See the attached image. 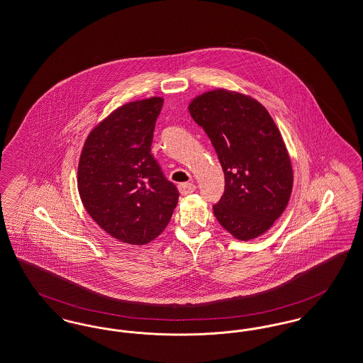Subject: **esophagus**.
I'll list each match as a JSON object with an SVG mask.
<instances>
[{"instance_id": "1", "label": "esophagus", "mask_w": 363, "mask_h": 363, "mask_svg": "<svg viewBox=\"0 0 363 363\" xmlns=\"http://www.w3.org/2000/svg\"><path fill=\"white\" fill-rule=\"evenodd\" d=\"M178 189H179V193L182 196H188V194L193 193L196 190V185L191 184V182H184V184L178 185Z\"/></svg>"}]
</instances>
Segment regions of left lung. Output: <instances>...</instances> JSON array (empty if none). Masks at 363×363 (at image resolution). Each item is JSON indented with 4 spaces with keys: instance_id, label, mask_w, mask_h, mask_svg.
I'll use <instances>...</instances> for the list:
<instances>
[{
    "instance_id": "obj_1",
    "label": "left lung",
    "mask_w": 363,
    "mask_h": 363,
    "mask_svg": "<svg viewBox=\"0 0 363 363\" xmlns=\"http://www.w3.org/2000/svg\"><path fill=\"white\" fill-rule=\"evenodd\" d=\"M224 172V194L213 205L220 225L238 240L266 233L289 203L293 169L289 152L267 109L251 96L213 89L189 104Z\"/></svg>"
}]
</instances>
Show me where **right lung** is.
<instances>
[{"instance_id": "obj_1", "label": "right lung", "mask_w": 363, "mask_h": 363, "mask_svg": "<svg viewBox=\"0 0 363 363\" xmlns=\"http://www.w3.org/2000/svg\"><path fill=\"white\" fill-rule=\"evenodd\" d=\"M162 97L123 104L82 147L77 184L89 216L117 240L142 246L167 227L178 190L151 154Z\"/></svg>"}]
</instances>
